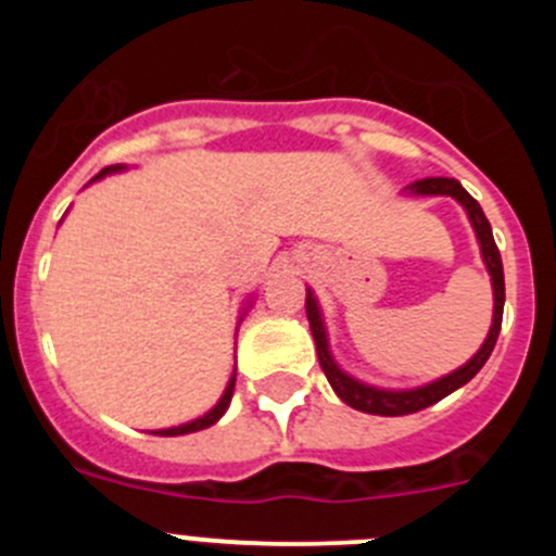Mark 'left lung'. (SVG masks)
Returning a JSON list of instances; mask_svg holds the SVG:
<instances>
[{
    "mask_svg": "<svg viewBox=\"0 0 556 556\" xmlns=\"http://www.w3.org/2000/svg\"><path fill=\"white\" fill-rule=\"evenodd\" d=\"M406 189H409V194H448V198L459 200L462 208L468 211V219L476 230V239H479L481 258H484V264H488L490 281H493L495 308H493V326H490L488 339H484V345L476 351V356L470 358L468 365H462L459 370L448 372V376L437 378V381H431V384L417 387V390H378V387L362 384V381H356V378H351L348 372L339 370L331 351H328V333H326V326H323L320 306H317L312 289H308L306 317H308V326H312L314 345H317V358H320V367L323 372H326L328 384L333 387V392H337L348 406H353V409L358 412H367V415H381V417L412 415V412H420L426 409V406L437 404V401H443L445 395L459 390L462 384H468L470 378L484 367L490 353H493L495 339H498V331H501V317H504V267H501V253L498 248H495L493 228H490L481 205L476 203L468 191L462 189L459 180L454 178H424V180H415V184L406 186Z\"/></svg>",
    "mask_w": 556,
    "mask_h": 556,
    "instance_id": "obj_1",
    "label": "left lung"
}]
</instances>
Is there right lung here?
Listing matches in <instances>:
<instances>
[{
  "label": "right lung",
  "mask_w": 556,
  "mask_h": 556,
  "mask_svg": "<svg viewBox=\"0 0 556 556\" xmlns=\"http://www.w3.org/2000/svg\"><path fill=\"white\" fill-rule=\"evenodd\" d=\"M119 169H125V166H122V164L119 166H105V169H102L94 180L105 178V175H111V172H119ZM233 387H236V370H233V376H230L228 387H225L223 397H219L214 409L205 412V415L198 417V420H191V424L172 426V429H159V431H155V434H159V437H178V434H191V431H203V429H208V426H214L219 420V417L225 415V409H228V406H230V397H233Z\"/></svg>",
  "instance_id": "right-lung-1"
}]
</instances>
